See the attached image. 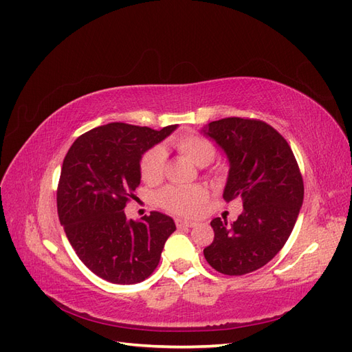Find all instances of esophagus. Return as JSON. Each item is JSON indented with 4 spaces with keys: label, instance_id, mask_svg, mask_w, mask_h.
<instances>
[{
    "label": "esophagus",
    "instance_id": "1",
    "mask_svg": "<svg viewBox=\"0 0 352 352\" xmlns=\"http://www.w3.org/2000/svg\"><path fill=\"white\" fill-rule=\"evenodd\" d=\"M195 225H197V223H194V221H186V220H182V219H176V226L179 229H182V228H194Z\"/></svg>",
    "mask_w": 352,
    "mask_h": 352
}]
</instances>
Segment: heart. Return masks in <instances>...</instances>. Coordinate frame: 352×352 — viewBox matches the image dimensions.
Here are the masks:
<instances>
[{"instance_id": "b5f03b06", "label": "heart", "mask_w": 352, "mask_h": 352, "mask_svg": "<svg viewBox=\"0 0 352 352\" xmlns=\"http://www.w3.org/2000/svg\"><path fill=\"white\" fill-rule=\"evenodd\" d=\"M173 146L197 166H207L216 155V148L206 136L198 133H188L179 136L173 141ZM166 151L162 146H153L145 151L140 162V173L145 184L155 185L164 176ZM207 199V190L199 185L163 188L155 195L157 204L177 216L192 217L198 214L199 208Z\"/></svg>"}]
</instances>
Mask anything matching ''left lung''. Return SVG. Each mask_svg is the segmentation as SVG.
<instances>
[{
  "mask_svg": "<svg viewBox=\"0 0 352 352\" xmlns=\"http://www.w3.org/2000/svg\"><path fill=\"white\" fill-rule=\"evenodd\" d=\"M204 133L229 158L223 198L243 206L232 226L220 217L211 220L214 241L204 257L228 276L255 272L283 248L295 226L304 199L300 167L289 144L265 122L226 117L208 123Z\"/></svg>",
  "mask_w": 352,
  "mask_h": 352,
  "instance_id": "1",
  "label": "left lung"
}]
</instances>
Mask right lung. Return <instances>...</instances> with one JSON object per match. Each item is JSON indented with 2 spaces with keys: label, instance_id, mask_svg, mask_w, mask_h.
Listing matches in <instances>:
<instances>
[{
  "label": "right lung",
  "instance_id": "1",
  "mask_svg": "<svg viewBox=\"0 0 352 352\" xmlns=\"http://www.w3.org/2000/svg\"><path fill=\"white\" fill-rule=\"evenodd\" d=\"M176 127L154 131L109 123L80 135L65 157L57 188L58 219L80 261L104 280L117 285L145 280L176 230L173 219L158 211L141 221L124 214L141 182L142 154Z\"/></svg>",
  "mask_w": 352,
  "mask_h": 352
}]
</instances>
